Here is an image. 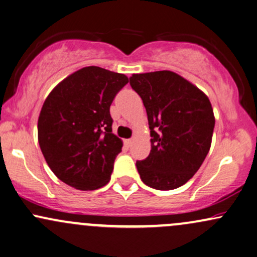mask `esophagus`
Listing matches in <instances>:
<instances>
[{
  "label": "esophagus",
  "instance_id": "obj_1",
  "mask_svg": "<svg viewBox=\"0 0 257 257\" xmlns=\"http://www.w3.org/2000/svg\"><path fill=\"white\" fill-rule=\"evenodd\" d=\"M124 144L126 145V146H132V144H133V139H128V140H125L124 141Z\"/></svg>",
  "mask_w": 257,
  "mask_h": 257
}]
</instances>
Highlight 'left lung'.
Wrapping results in <instances>:
<instances>
[{
    "label": "left lung",
    "instance_id": "left-lung-1",
    "mask_svg": "<svg viewBox=\"0 0 257 257\" xmlns=\"http://www.w3.org/2000/svg\"><path fill=\"white\" fill-rule=\"evenodd\" d=\"M131 86L146 107L151 152L137 162L141 181L172 190L196 174L209 152L214 113L207 95L170 70L133 74Z\"/></svg>",
    "mask_w": 257,
    "mask_h": 257
}]
</instances>
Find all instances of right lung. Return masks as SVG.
<instances>
[{"label":"right lung","mask_w":257,"mask_h":257,"mask_svg":"<svg viewBox=\"0 0 257 257\" xmlns=\"http://www.w3.org/2000/svg\"><path fill=\"white\" fill-rule=\"evenodd\" d=\"M128 83L124 74L85 67L62 80L43 104L38 142L49 168L79 190L109 183L123 142L112 133L110 105Z\"/></svg>","instance_id":"1"}]
</instances>
